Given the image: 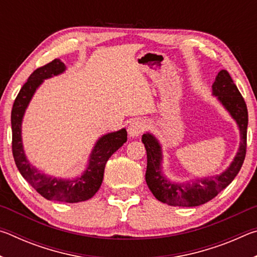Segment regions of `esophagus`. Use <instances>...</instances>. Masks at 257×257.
Instances as JSON below:
<instances>
[{"mask_svg":"<svg viewBox=\"0 0 257 257\" xmlns=\"http://www.w3.org/2000/svg\"><path fill=\"white\" fill-rule=\"evenodd\" d=\"M146 128V124L143 120H135L132 123L129 124L128 127V134L130 137H138L144 133Z\"/></svg>","mask_w":257,"mask_h":257,"instance_id":"1","label":"esophagus"}]
</instances>
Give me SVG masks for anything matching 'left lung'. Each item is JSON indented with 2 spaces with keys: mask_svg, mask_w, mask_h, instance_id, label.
Instances as JSON below:
<instances>
[{
  "mask_svg": "<svg viewBox=\"0 0 257 257\" xmlns=\"http://www.w3.org/2000/svg\"><path fill=\"white\" fill-rule=\"evenodd\" d=\"M212 93L236 120L240 130V146L237 154L230 167L219 176L196 179L186 184H176L168 180L161 172L162 150L158 139L149 133L144 134L142 142L144 143L147 153L146 184L155 198L160 202L173 206L185 207L202 205L214 198L240 171L246 155L247 124H248V112H247L245 99L227 70H221L217 73L214 84L212 86Z\"/></svg>",
  "mask_w": 257,
  "mask_h": 257,
  "instance_id": "8db88e82",
  "label": "left lung"
}]
</instances>
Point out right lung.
I'll list each match as a JSON object with an SVG mask.
<instances>
[{"label": "right lung", "instance_id": "add662e5", "mask_svg": "<svg viewBox=\"0 0 257 257\" xmlns=\"http://www.w3.org/2000/svg\"><path fill=\"white\" fill-rule=\"evenodd\" d=\"M64 70V63L61 62V60L55 59L45 66L36 69L29 76L27 82L21 87L11 111L12 153L21 176L43 197L49 201L78 203L87 201L96 194L102 185L107 160L123 145V143L127 142V132L123 128L119 132L106 134L99 138L89 156L86 170L80 177L72 180L52 178L34 168L26 158L21 139V123L25 111L43 80L58 76Z\"/></svg>", "mask_w": 257, "mask_h": 257}]
</instances>
